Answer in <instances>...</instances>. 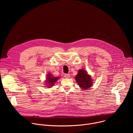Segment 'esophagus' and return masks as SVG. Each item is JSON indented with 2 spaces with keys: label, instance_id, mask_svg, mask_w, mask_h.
<instances>
[{
  "label": "esophagus",
  "instance_id": "esophagus-1",
  "mask_svg": "<svg viewBox=\"0 0 133 133\" xmlns=\"http://www.w3.org/2000/svg\"><path fill=\"white\" fill-rule=\"evenodd\" d=\"M64 77L66 78H69L70 77V75L69 74H65V76Z\"/></svg>",
  "mask_w": 133,
  "mask_h": 133
}]
</instances>
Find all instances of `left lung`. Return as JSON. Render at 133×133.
<instances>
[{
  "mask_svg": "<svg viewBox=\"0 0 133 133\" xmlns=\"http://www.w3.org/2000/svg\"><path fill=\"white\" fill-rule=\"evenodd\" d=\"M75 78L79 87L84 90L89 89L93 84L91 76L87 74L85 69L79 70Z\"/></svg>",
  "mask_w": 133,
  "mask_h": 133,
  "instance_id": "obj_1",
  "label": "left lung"
}]
</instances>
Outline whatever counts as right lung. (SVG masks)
<instances>
[{
	"mask_svg": "<svg viewBox=\"0 0 133 133\" xmlns=\"http://www.w3.org/2000/svg\"><path fill=\"white\" fill-rule=\"evenodd\" d=\"M59 78V77H53V76L50 74H48L47 75L46 77V86H47V87H51V86H54V85L55 84V83L57 82L58 79Z\"/></svg>",
	"mask_w": 133,
	"mask_h": 133,
	"instance_id": "1",
	"label": "right lung"
}]
</instances>
